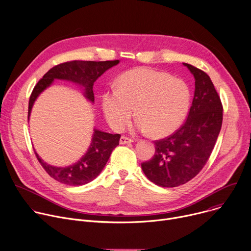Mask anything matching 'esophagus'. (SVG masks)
<instances>
[{
  "label": "esophagus",
  "instance_id": "esophagus-1",
  "mask_svg": "<svg viewBox=\"0 0 251 251\" xmlns=\"http://www.w3.org/2000/svg\"><path fill=\"white\" fill-rule=\"evenodd\" d=\"M119 142H120V144H130V143L133 142V140L128 138V137H125V136H122Z\"/></svg>",
  "mask_w": 251,
  "mask_h": 251
}]
</instances>
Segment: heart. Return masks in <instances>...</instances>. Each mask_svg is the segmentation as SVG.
<instances>
[{
	"mask_svg": "<svg viewBox=\"0 0 251 251\" xmlns=\"http://www.w3.org/2000/svg\"><path fill=\"white\" fill-rule=\"evenodd\" d=\"M191 103V91L181 79L168 73L139 68L123 73L116 90L102 96V109L109 125L121 131L134 115L135 129L156 138L166 137L183 124Z\"/></svg>",
	"mask_w": 251,
	"mask_h": 251,
	"instance_id": "obj_1",
	"label": "heart"
}]
</instances>
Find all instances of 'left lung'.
<instances>
[{
	"instance_id": "1",
	"label": "left lung",
	"mask_w": 251,
	"mask_h": 251,
	"mask_svg": "<svg viewBox=\"0 0 251 251\" xmlns=\"http://www.w3.org/2000/svg\"><path fill=\"white\" fill-rule=\"evenodd\" d=\"M195 80L186 122L169 137L155 141V154L141 164L146 177L158 186L176 187L195 177L214 148L222 125V105L210 77L183 63Z\"/></svg>"
}]
</instances>
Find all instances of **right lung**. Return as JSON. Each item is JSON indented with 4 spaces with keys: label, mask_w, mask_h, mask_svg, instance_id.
<instances>
[{
    "label": "right lung",
    "mask_w": 251,
    "mask_h": 251,
    "mask_svg": "<svg viewBox=\"0 0 251 251\" xmlns=\"http://www.w3.org/2000/svg\"><path fill=\"white\" fill-rule=\"evenodd\" d=\"M115 61H72L57 65L50 69L37 83L29 101L28 120L35 101L42 92L49 88L55 80L72 82L82 89L84 97L94 103L93 85L95 81L113 66L119 64ZM121 136L110 134L94 128L90 146L79 160L69 166H54L45 162L35 151L39 162L46 172L55 180L66 185L79 186L94 180L105 167L113 149L119 145Z\"/></svg>",
    "instance_id": "add662e5"
}]
</instances>
